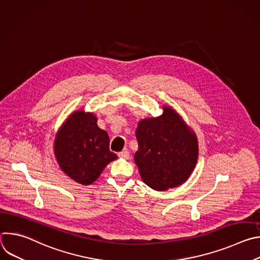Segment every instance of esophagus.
I'll return each instance as SVG.
<instances>
[{
	"instance_id": "esophagus-1",
	"label": "esophagus",
	"mask_w": 260,
	"mask_h": 260,
	"mask_svg": "<svg viewBox=\"0 0 260 260\" xmlns=\"http://www.w3.org/2000/svg\"><path fill=\"white\" fill-rule=\"evenodd\" d=\"M119 157L121 158H124V159H128L129 158V152L127 150H123L121 152H119Z\"/></svg>"
}]
</instances>
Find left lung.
I'll return each instance as SVG.
<instances>
[{
  "label": "left lung",
  "mask_w": 260,
  "mask_h": 260,
  "mask_svg": "<svg viewBox=\"0 0 260 260\" xmlns=\"http://www.w3.org/2000/svg\"><path fill=\"white\" fill-rule=\"evenodd\" d=\"M159 117L138 123L139 149L135 162L142 180L152 189L164 191L177 187L193 172L199 144L194 132L174 109L164 106Z\"/></svg>",
  "instance_id": "left-lung-1"
}]
</instances>
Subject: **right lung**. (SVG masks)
Wrapping results in <instances>:
<instances>
[{"label":"right lung","mask_w":260,"mask_h":260,"mask_svg":"<svg viewBox=\"0 0 260 260\" xmlns=\"http://www.w3.org/2000/svg\"><path fill=\"white\" fill-rule=\"evenodd\" d=\"M93 113L77 110L59 127L54 154L61 171L82 185L93 183L108 164L117 158L109 149V136Z\"/></svg>","instance_id":"obj_1"}]
</instances>
